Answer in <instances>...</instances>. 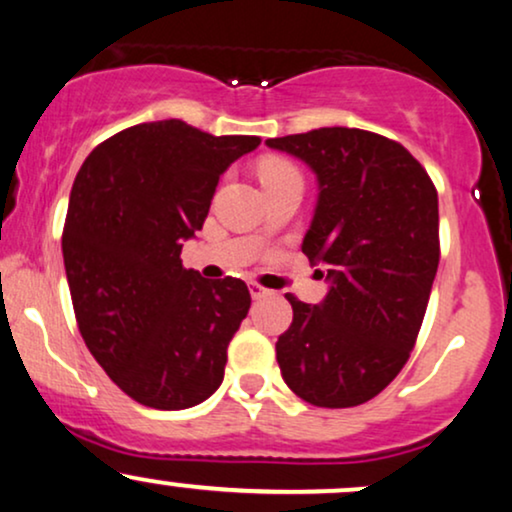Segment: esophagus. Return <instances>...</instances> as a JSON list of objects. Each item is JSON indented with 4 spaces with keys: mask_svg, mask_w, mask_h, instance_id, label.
I'll list each match as a JSON object with an SVG mask.
<instances>
[{
    "mask_svg": "<svg viewBox=\"0 0 512 512\" xmlns=\"http://www.w3.org/2000/svg\"><path fill=\"white\" fill-rule=\"evenodd\" d=\"M249 292H251V296H254V299H266V296H270V289H266V287H261V285H249Z\"/></svg>",
    "mask_w": 512,
    "mask_h": 512,
    "instance_id": "obj_1",
    "label": "esophagus"
}]
</instances>
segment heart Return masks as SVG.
<instances>
[{"label": "heart", "instance_id": "obj_1", "mask_svg": "<svg viewBox=\"0 0 512 512\" xmlns=\"http://www.w3.org/2000/svg\"><path fill=\"white\" fill-rule=\"evenodd\" d=\"M261 180H268V178H280V175H292L296 173V168L292 163L285 161V159H268L261 163Z\"/></svg>", "mask_w": 512, "mask_h": 512}]
</instances>
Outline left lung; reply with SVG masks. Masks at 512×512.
<instances>
[{"mask_svg":"<svg viewBox=\"0 0 512 512\" xmlns=\"http://www.w3.org/2000/svg\"><path fill=\"white\" fill-rule=\"evenodd\" d=\"M266 144L318 178L301 251L330 280L320 306L287 294L294 318L275 344L282 377L313 406H361L418 339L439 266L437 189L403 144L377 132L318 128Z\"/></svg>","mask_w":512,"mask_h":512,"instance_id":"8db88e82","label":"left lung"}]
</instances>
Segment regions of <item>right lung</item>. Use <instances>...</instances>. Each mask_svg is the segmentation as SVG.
I'll return each mask as SVG.
<instances>
[{"label":"right lung","mask_w":512,"mask_h":512,"mask_svg":"<svg viewBox=\"0 0 512 512\" xmlns=\"http://www.w3.org/2000/svg\"><path fill=\"white\" fill-rule=\"evenodd\" d=\"M261 144L185 121L116 132L75 175L61 249L87 349L130 399L182 410L220 387L227 344L251 306L242 280L182 268L220 175Z\"/></svg>","instance_id":"add662e5"}]
</instances>
